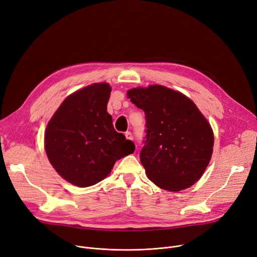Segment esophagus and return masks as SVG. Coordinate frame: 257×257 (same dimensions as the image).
<instances>
[{
  "mask_svg": "<svg viewBox=\"0 0 257 257\" xmlns=\"http://www.w3.org/2000/svg\"><path fill=\"white\" fill-rule=\"evenodd\" d=\"M125 136H126V138L129 139V140H133V135H132L131 132H129V131L126 132V133H125Z\"/></svg>",
  "mask_w": 257,
  "mask_h": 257,
  "instance_id": "1",
  "label": "esophagus"
}]
</instances>
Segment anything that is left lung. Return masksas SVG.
<instances>
[{
	"instance_id": "8db88e82",
	"label": "left lung",
	"mask_w": 257,
	"mask_h": 257,
	"mask_svg": "<svg viewBox=\"0 0 257 257\" xmlns=\"http://www.w3.org/2000/svg\"><path fill=\"white\" fill-rule=\"evenodd\" d=\"M146 120L140 161L149 179L162 189L180 191L196 183L209 164L212 129L195 103L163 85L128 90Z\"/></svg>"
}]
</instances>
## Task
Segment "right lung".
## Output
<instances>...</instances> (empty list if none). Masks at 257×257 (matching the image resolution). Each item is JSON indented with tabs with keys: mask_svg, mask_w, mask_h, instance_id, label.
<instances>
[{
	"mask_svg": "<svg viewBox=\"0 0 257 257\" xmlns=\"http://www.w3.org/2000/svg\"><path fill=\"white\" fill-rule=\"evenodd\" d=\"M112 88L93 83L70 94L50 120L45 149L58 174L78 187H88L111 173L116 161L135 145L118 133L106 112Z\"/></svg>",
	"mask_w": 257,
	"mask_h": 257,
	"instance_id": "right-lung-1",
	"label": "right lung"
}]
</instances>
